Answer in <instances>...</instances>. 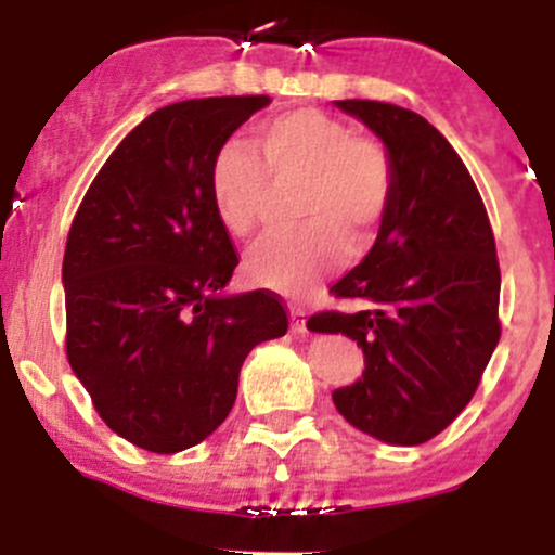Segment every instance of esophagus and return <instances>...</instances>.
Here are the masks:
<instances>
[{
	"instance_id": "obj_1",
	"label": "esophagus",
	"mask_w": 555,
	"mask_h": 555,
	"mask_svg": "<svg viewBox=\"0 0 555 555\" xmlns=\"http://www.w3.org/2000/svg\"><path fill=\"white\" fill-rule=\"evenodd\" d=\"M306 317H309V313L298 309V306L289 309V327H293V333H306Z\"/></svg>"
}]
</instances>
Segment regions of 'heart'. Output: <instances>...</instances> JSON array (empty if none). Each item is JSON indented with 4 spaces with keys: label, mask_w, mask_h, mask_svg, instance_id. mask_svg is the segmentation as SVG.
<instances>
[{
    "label": "heart",
    "mask_w": 555,
    "mask_h": 555,
    "mask_svg": "<svg viewBox=\"0 0 555 555\" xmlns=\"http://www.w3.org/2000/svg\"><path fill=\"white\" fill-rule=\"evenodd\" d=\"M222 144L209 166V198L231 236L257 231L271 184H300L295 215L304 225L262 242L246 271L262 287L306 295L349 257V244L376 238L395 195V166L378 139L319 109L262 120L249 139Z\"/></svg>",
    "instance_id": "heart-1"
}]
</instances>
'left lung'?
<instances>
[{"label":"left lung","instance_id":"left-lung-1","mask_svg":"<svg viewBox=\"0 0 555 555\" xmlns=\"http://www.w3.org/2000/svg\"><path fill=\"white\" fill-rule=\"evenodd\" d=\"M389 150L395 195L365 260L330 287L354 311H319L313 333L365 351L340 416L395 446L433 440L467 408L500 340V260L483 198L449 139L411 109L346 99Z\"/></svg>","mask_w":555,"mask_h":555}]
</instances>
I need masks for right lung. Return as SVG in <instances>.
Wrapping results in <instances>:
<instances>
[{"instance_id":"add662e5","label":"right lung","mask_w":555,"mask_h":555,"mask_svg":"<svg viewBox=\"0 0 555 555\" xmlns=\"http://www.w3.org/2000/svg\"><path fill=\"white\" fill-rule=\"evenodd\" d=\"M268 96L190 99L144 117L88 188L64 251L66 360L106 427L177 453L228 418L251 349L287 333L271 289L220 295L238 266L209 166Z\"/></svg>"}]
</instances>
